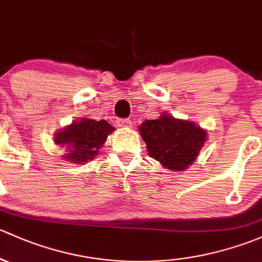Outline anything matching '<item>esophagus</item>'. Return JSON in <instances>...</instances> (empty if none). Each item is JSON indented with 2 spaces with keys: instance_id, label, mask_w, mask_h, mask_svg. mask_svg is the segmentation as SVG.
<instances>
[{
  "instance_id": "1",
  "label": "esophagus",
  "mask_w": 262,
  "mask_h": 262,
  "mask_svg": "<svg viewBox=\"0 0 262 262\" xmlns=\"http://www.w3.org/2000/svg\"><path fill=\"white\" fill-rule=\"evenodd\" d=\"M117 126L118 127H122V128H128V127H131L132 123L128 118H118Z\"/></svg>"
}]
</instances>
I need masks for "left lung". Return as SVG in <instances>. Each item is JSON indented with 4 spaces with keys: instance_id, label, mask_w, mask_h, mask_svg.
Listing matches in <instances>:
<instances>
[{
    "instance_id": "1",
    "label": "left lung",
    "mask_w": 262,
    "mask_h": 262,
    "mask_svg": "<svg viewBox=\"0 0 262 262\" xmlns=\"http://www.w3.org/2000/svg\"><path fill=\"white\" fill-rule=\"evenodd\" d=\"M139 131L150 158L172 171L188 169L207 140L206 130L191 121L178 120L166 113L156 120L144 121Z\"/></svg>"
}]
</instances>
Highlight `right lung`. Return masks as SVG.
Returning a JSON list of instances; mask_svg holds the SVG:
<instances>
[{
	"mask_svg": "<svg viewBox=\"0 0 262 262\" xmlns=\"http://www.w3.org/2000/svg\"><path fill=\"white\" fill-rule=\"evenodd\" d=\"M113 131L115 127L107 121L82 118L78 122L74 121L72 125L56 132L54 142L68 149V154L64 155L67 161L83 164L98 155L101 146Z\"/></svg>",
	"mask_w": 262,
	"mask_h": 262,
	"instance_id": "obj_1",
	"label": "right lung"
}]
</instances>
